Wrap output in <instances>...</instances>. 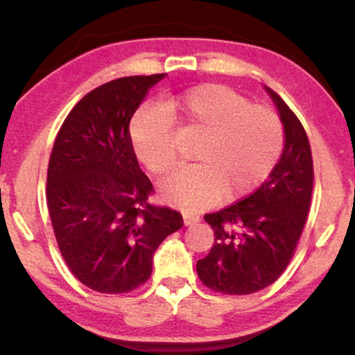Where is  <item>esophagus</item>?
<instances>
[{
    "label": "esophagus",
    "mask_w": 355,
    "mask_h": 355,
    "mask_svg": "<svg viewBox=\"0 0 355 355\" xmlns=\"http://www.w3.org/2000/svg\"><path fill=\"white\" fill-rule=\"evenodd\" d=\"M182 216H184V225L186 226H193L200 221V216L193 215V213H184Z\"/></svg>",
    "instance_id": "esophagus-1"
}]
</instances>
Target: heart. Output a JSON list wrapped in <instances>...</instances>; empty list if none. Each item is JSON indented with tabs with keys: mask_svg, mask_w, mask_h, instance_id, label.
<instances>
[{
	"mask_svg": "<svg viewBox=\"0 0 355 355\" xmlns=\"http://www.w3.org/2000/svg\"><path fill=\"white\" fill-rule=\"evenodd\" d=\"M173 125L197 137L192 159L162 184V197L182 210H202L220 200H237L268 178L283 150V128L273 111L218 84L184 90L158 106L140 108L129 135L139 163L164 176L176 163Z\"/></svg>",
	"mask_w": 355,
	"mask_h": 355,
	"instance_id": "obj_1",
	"label": "heart"
}]
</instances>
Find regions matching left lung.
<instances>
[{
  "label": "left lung",
  "mask_w": 355,
  "mask_h": 355,
  "mask_svg": "<svg viewBox=\"0 0 355 355\" xmlns=\"http://www.w3.org/2000/svg\"><path fill=\"white\" fill-rule=\"evenodd\" d=\"M266 90L284 124L283 155L257 191L205 215L215 231V244L197 261V275L207 288L227 295L259 293L283 275L297 249L312 200L313 159L307 134L284 100Z\"/></svg>",
  "instance_id": "1"
}]
</instances>
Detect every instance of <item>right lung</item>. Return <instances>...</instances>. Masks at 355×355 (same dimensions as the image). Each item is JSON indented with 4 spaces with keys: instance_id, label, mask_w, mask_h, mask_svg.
Returning a JSON list of instances; mask_svg holds the SVG:
<instances>
[{
    "instance_id": "right-lung-1",
    "label": "right lung",
    "mask_w": 355,
    "mask_h": 355,
    "mask_svg": "<svg viewBox=\"0 0 355 355\" xmlns=\"http://www.w3.org/2000/svg\"><path fill=\"white\" fill-rule=\"evenodd\" d=\"M164 76L96 87L69 111L53 145L46 205L58 249L72 275L96 293H130L147 283L155 250L184 226L179 211L148 203L153 184L129 135L135 110Z\"/></svg>"
}]
</instances>
